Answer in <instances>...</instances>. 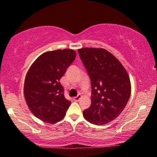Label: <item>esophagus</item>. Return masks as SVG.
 Instances as JSON below:
<instances>
[{"label":"esophagus","mask_w":157,"mask_h":157,"mask_svg":"<svg viewBox=\"0 0 157 157\" xmlns=\"http://www.w3.org/2000/svg\"><path fill=\"white\" fill-rule=\"evenodd\" d=\"M81 94H78L77 96H75V97H74V100L75 101H78L81 99Z\"/></svg>","instance_id":"1"}]
</instances>
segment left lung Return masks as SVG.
Here are the masks:
<instances>
[{
	"label": "left lung",
	"mask_w": 157,
	"mask_h": 157,
	"mask_svg": "<svg viewBox=\"0 0 157 157\" xmlns=\"http://www.w3.org/2000/svg\"><path fill=\"white\" fill-rule=\"evenodd\" d=\"M91 83V104L83 111L88 121L104 125L119 117L131 95V82L119 60L104 48L78 50Z\"/></svg>",
	"instance_id": "obj_1"
}]
</instances>
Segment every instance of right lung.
Here are the masks:
<instances>
[{
  "instance_id": "right-lung-1",
  "label": "right lung",
  "mask_w": 157,
  "mask_h": 157,
  "mask_svg": "<svg viewBox=\"0 0 157 157\" xmlns=\"http://www.w3.org/2000/svg\"><path fill=\"white\" fill-rule=\"evenodd\" d=\"M71 49L47 51L30 67L24 83V96L30 111L38 119L55 124L65 117L71 101L64 96L59 81L76 58Z\"/></svg>"
}]
</instances>
